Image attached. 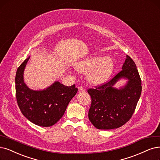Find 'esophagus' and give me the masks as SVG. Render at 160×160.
<instances>
[{
  "instance_id": "1",
  "label": "esophagus",
  "mask_w": 160,
  "mask_h": 160,
  "mask_svg": "<svg viewBox=\"0 0 160 160\" xmlns=\"http://www.w3.org/2000/svg\"><path fill=\"white\" fill-rule=\"evenodd\" d=\"M78 91H79V92H85V89L82 87H78Z\"/></svg>"
}]
</instances>
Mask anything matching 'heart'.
Listing matches in <instances>:
<instances>
[{
	"label": "heart",
	"mask_w": 160,
	"mask_h": 160,
	"mask_svg": "<svg viewBox=\"0 0 160 160\" xmlns=\"http://www.w3.org/2000/svg\"><path fill=\"white\" fill-rule=\"evenodd\" d=\"M75 68L82 73L89 72L87 81L92 85H100L110 78L114 69V62L110 57L92 56L76 63Z\"/></svg>",
	"instance_id": "1"
}]
</instances>
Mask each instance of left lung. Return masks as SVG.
Returning a JSON list of instances; mask_svg holds the SVG:
<instances>
[{
	"mask_svg": "<svg viewBox=\"0 0 160 160\" xmlns=\"http://www.w3.org/2000/svg\"><path fill=\"white\" fill-rule=\"evenodd\" d=\"M121 69L107 83L88 90L92 98L88 119L98 129H117L126 123L140 97L141 79L135 63L129 56H126ZM121 80L126 82L116 88L114 85Z\"/></svg>",
	"mask_w": 160,
	"mask_h": 160,
	"instance_id": "8db88e82",
	"label": "left lung"
}]
</instances>
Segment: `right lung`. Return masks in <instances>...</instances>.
Listing matches in <instances>:
<instances>
[{"mask_svg":"<svg viewBox=\"0 0 160 160\" xmlns=\"http://www.w3.org/2000/svg\"><path fill=\"white\" fill-rule=\"evenodd\" d=\"M30 58L17 69L15 83L18 104L23 116L33 123L50 127L62 118L69 102L75 97L78 88L67 87L54 81L44 89L33 90L24 81V70Z\"/></svg>","mask_w":160,"mask_h":160,"instance_id":"right-lung-1","label":"right lung"}]
</instances>
